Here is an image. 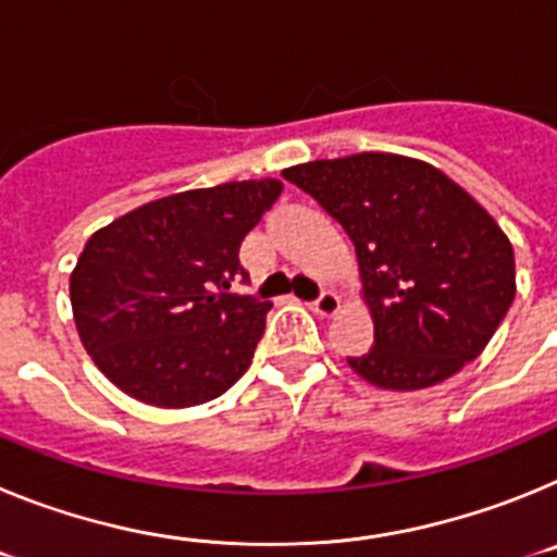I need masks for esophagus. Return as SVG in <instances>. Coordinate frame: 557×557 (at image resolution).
Segmentation results:
<instances>
[{
  "mask_svg": "<svg viewBox=\"0 0 557 557\" xmlns=\"http://www.w3.org/2000/svg\"><path fill=\"white\" fill-rule=\"evenodd\" d=\"M339 309V298L332 293V289H326V293L318 295V301L312 304V312L321 314V318H329V314H334Z\"/></svg>",
  "mask_w": 557,
  "mask_h": 557,
  "instance_id": "obj_1",
  "label": "esophagus"
}]
</instances>
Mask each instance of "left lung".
Returning <instances> with one entry per match:
<instances>
[{
	"instance_id": "8db88e82",
	"label": "left lung",
	"mask_w": 557,
	"mask_h": 557,
	"mask_svg": "<svg viewBox=\"0 0 557 557\" xmlns=\"http://www.w3.org/2000/svg\"><path fill=\"white\" fill-rule=\"evenodd\" d=\"M343 225L357 250L373 346L348 357L382 391H424L488 346L516 298L513 245L449 175L396 152L282 172Z\"/></svg>"
}]
</instances>
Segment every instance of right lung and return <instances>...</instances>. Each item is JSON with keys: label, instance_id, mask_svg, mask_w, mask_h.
Returning a JSON list of instances; mask_svg holds the SVG:
<instances>
[{"label": "right lung", "instance_id": "1", "mask_svg": "<svg viewBox=\"0 0 557 557\" xmlns=\"http://www.w3.org/2000/svg\"><path fill=\"white\" fill-rule=\"evenodd\" d=\"M275 178L150 200L88 236L69 295L83 348L141 405L195 407L248 371L270 301L228 293Z\"/></svg>", "mask_w": 557, "mask_h": 557}]
</instances>
